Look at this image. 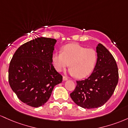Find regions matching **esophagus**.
Listing matches in <instances>:
<instances>
[{
    "instance_id": "34e87169",
    "label": "esophagus",
    "mask_w": 128,
    "mask_h": 128,
    "mask_svg": "<svg viewBox=\"0 0 128 128\" xmlns=\"http://www.w3.org/2000/svg\"><path fill=\"white\" fill-rule=\"evenodd\" d=\"M63 80H64V81H66V80H68V78L66 77L65 76H64V77H63Z\"/></svg>"
}]
</instances>
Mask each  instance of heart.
<instances>
[{
  "instance_id": "heart-1",
  "label": "heart",
  "mask_w": 128,
  "mask_h": 128,
  "mask_svg": "<svg viewBox=\"0 0 128 128\" xmlns=\"http://www.w3.org/2000/svg\"><path fill=\"white\" fill-rule=\"evenodd\" d=\"M97 54L95 50L86 48L76 44L64 46L61 52H54L52 55V62L57 71L68 66L69 73L82 78L91 74L95 68Z\"/></svg>"
}]
</instances>
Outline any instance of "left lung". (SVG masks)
<instances>
[{
    "instance_id": "left-lung-1",
    "label": "left lung",
    "mask_w": 128,
    "mask_h": 128,
    "mask_svg": "<svg viewBox=\"0 0 128 128\" xmlns=\"http://www.w3.org/2000/svg\"><path fill=\"white\" fill-rule=\"evenodd\" d=\"M97 60L95 68L88 78L77 81L70 94L76 104L86 109L103 106L114 93L118 81V71L114 57L102 44L96 47Z\"/></svg>"
}]
</instances>
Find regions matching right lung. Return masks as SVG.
<instances>
[{
  "instance_id": "right-lung-1",
  "label": "right lung",
  "mask_w": 128,
  "mask_h": 128,
  "mask_svg": "<svg viewBox=\"0 0 128 128\" xmlns=\"http://www.w3.org/2000/svg\"><path fill=\"white\" fill-rule=\"evenodd\" d=\"M57 40L38 37L23 44L10 64L8 80L13 92L30 106L44 105L62 76L54 68L52 55Z\"/></svg>"
}]
</instances>
